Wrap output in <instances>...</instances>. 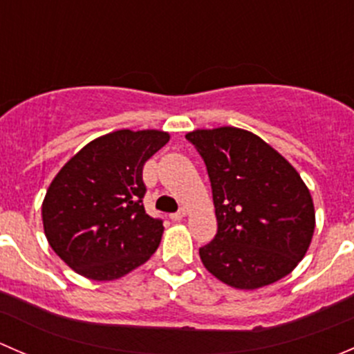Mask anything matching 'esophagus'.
<instances>
[{"label": "esophagus", "instance_id": "34e87169", "mask_svg": "<svg viewBox=\"0 0 354 354\" xmlns=\"http://www.w3.org/2000/svg\"><path fill=\"white\" fill-rule=\"evenodd\" d=\"M185 216H187V209H180V210H178V212L171 214V219H173V221H181Z\"/></svg>", "mask_w": 354, "mask_h": 354}]
</instances>
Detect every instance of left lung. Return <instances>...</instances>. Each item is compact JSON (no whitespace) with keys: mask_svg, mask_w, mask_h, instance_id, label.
Here are the masks:
<instances>
[{"mask_svg":"<svg viewBox=\"0 0 354 354\" xmlns=\"http://www.w3.org/2000/svg\"><path fill=\"white\" fill-rule=\"evenodd\" d=\"M209 173L217 233L198 250L224 284L259 289L283 279L305 257L315 209L298 171L252 131L234 127L185 135Z\"/></svg>","mask_w":354,"mask_h":354,"instance_id":"obj_1","label":"left lung"}]
</instances>
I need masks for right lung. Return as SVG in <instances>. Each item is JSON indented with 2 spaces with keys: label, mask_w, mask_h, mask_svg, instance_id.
<instances>
[{
  "label": "right lung",
  "mask_w": 354,
  "mask_h": 354,
  "mask_svg": "<svg viewBox=\"0 0 354 354\" xmlns=\"http://www.w3.org/2000/svg\"><path fill=\"white\" fill-rule=\"evenodd\" d=\"M167 142L160 130L113 131L88 142L56 174L42 224L48 243L75 272L114 281L151 259L164 226L144 209L142 169Z\"/></svg>",
  "instance_id": "right-lung-1"
}]
</instances>
